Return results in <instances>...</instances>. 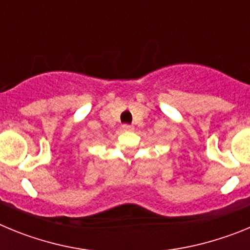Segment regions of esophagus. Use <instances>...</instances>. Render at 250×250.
I'll use <instances>...</instances> for the list:
<instances>
[{
	"label": "esophagus",
	"instance_id": "1",
	"mask_svg": "<svg viewBox=\"0 0 250 250\" xmlns=\"http://www.w3.org/2000/svg\"><path fill=\"white\" fill-rule=\"evenodd\" d=\"M123 130L124 131H130V130H132V126L131 125H129V124H124Z\"/></svg>",
	"mask_w": 250,
	"mask_h": 250
}]
</instances>
